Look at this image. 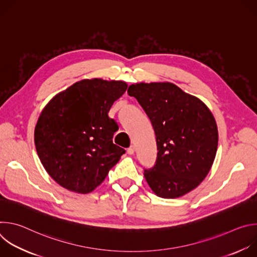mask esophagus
Instances as JSON below:
<instances>
[{
	"label": "esophagus",
	"instance_id": "1",
	"mask_svg": "<svg viewBox=\"0 0 257 257\" xmlns=\"http://www.w3.org/2000/svg\"><path fill=\"white\" fill-rule=\"evenodd\" d=\"M134 152H135V146H134V145H131L130 148L127 150V153H128L129 155H134Z\"/></svg>",
	"mask_w": 257,
	"mask_h": 257
}]
</instances>
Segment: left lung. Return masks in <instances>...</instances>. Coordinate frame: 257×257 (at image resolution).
Instances as JSON below:
<instances>
[{
    "label": "left lung",
    "instance_id": "obj_1",
    "mask_svg": "<svg viewBox=\"0 0 257 257\" xmlns=\"http://www.w3.org/2000/svg\"><path fill=\"white\" fill-rule=\"evenodd\" d=\"M128 94L138 100L156 133L157 163L144 171L151 189L163 198L195 189L209 173L217 150V126L208 106L171 82L135 83Z\"/></svg>",
    "mask_w": 257,
    "mask_h": 257
}]
</instances>
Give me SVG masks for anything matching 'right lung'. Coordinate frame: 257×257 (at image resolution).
<instances>
[{"label": "right lung", "mask_w": 257, "mask_h": 257, "mask_svg": "<svg viewBox=\"0 0 257 257\" xmlns=\"http://www.w3.org/2000/svg\"><path fill=\"white\" fill-rule=\"evenodd\" d=\"M121 80L83 79L57 93L43 108L34 144L47 173L63 188L87 194L125 154L113 143L117 122L108 117L126 91Z\"/></svg>", "instance_id": "obj_1"}]
</instances>
